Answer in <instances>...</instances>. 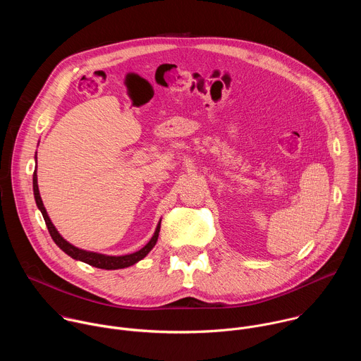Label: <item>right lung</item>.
Here are the masks:
<instances>
[{"instance_id": "add662e5", "label": "right lung", "mask_w": 361, "mask_h": 361, "mask_svg": "<svg viewBox=\"0 0 361 361\" xmlns=\"http://www.w3.org/2000/svg\"><path fill=\"white\" fill-rule=\"evenodd\" d=\"M37 159V157H35ZM32 184H34V197H35V202L38 205V208L41 209L42 212V216L45 219V224L48 226V231L54 239V243L66 254L69 255L71 258L76 259V261H82L90 267H94V268H99V269H123V268H128V267H132L135 265L136 262L142 261L156 245L157 239H159V232H160V222L157 224V228L154 231V235L152 236L150 241L137 252H133V254H129V255H122V257H109V255H103V254H97V252H90V251H83V250H79L76 247H73L72 244H69L68 241H65V239L61 236V233L56 231V228L54 226V224L51 222L48 214H47V209L44 207V202L41 200V195H39V190H38V180H37V169L34 171V178H32Z\"/></svg>"}]
</instances>
